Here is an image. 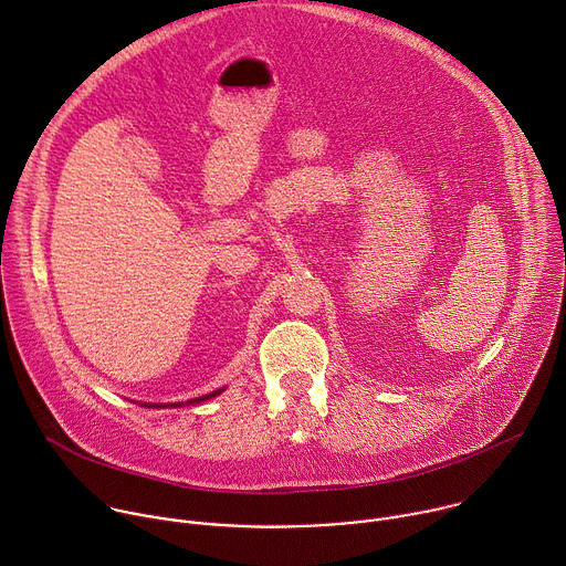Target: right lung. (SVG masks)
I'll use <instances>...</instances> for the list:
<instances>
[{
  "label": "right lung",
  "instance_id": "add662e5",
  "mask_svg": "<svg viewBox=\"0 0 566 566\" xmlns=\"http://www.w3.org/2000/svg\"><path fill=\"white\" fill-rule=\"evenodd\" d=\"M221 391H223V389H214L212 394H206V396L192 398V400H188V402H186V406H195V402L208 400V398H212V396H217V394H221ZM140 406H143V408H184V402H172V406H160V402H154V406H151V402H140Z\"/></svg>",
  "mask_w": 566,
  "mask_h": 566
}]
</instances>
